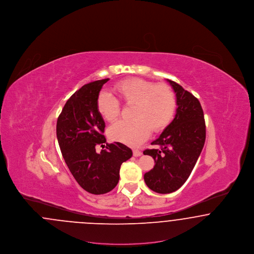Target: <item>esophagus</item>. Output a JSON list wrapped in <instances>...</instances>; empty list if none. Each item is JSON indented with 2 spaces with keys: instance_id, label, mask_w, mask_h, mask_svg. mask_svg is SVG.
<instances>
[{
  "instance_id": "1",
  "label": "esophagus",
  "mask_w": 254,
  "mask_h": 254,
  "mask_svg": "<svg viewBox=\"0 0 254 254\" xmlns=\"http://www.w3.org/2000/svg\"><path fill=\"white\" fill-rule=\"evenodd\" d=\"M143 153H142V151H140L139 149H133V156H135V157H139V156H141Z\"/></svg>"
}]
</instances>
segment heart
<instances>
[{"label": "heart", "instance_id": "heart-1", "mask_svg": "<svg viewBox=\"0 0 254 254\" xmlns=\"http://www.w3.org/2000/svg\"><path fill=\"white\" fill-rule=\"evenodd\" d=\"M113 91L127 106H132V121H121L109 130L111 140L138 146L148 138L150 131L158 133L168 127L176 112L174 91L166 84H155L141 78H129L117 83ZM96 108L108 122L116 121L121 114L120 102L108 92L97 97Z\"/></svg>", "mask_w": 254, "mask_h": 254}]
</instances>
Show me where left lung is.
I'll return each instance as SVG.
<instances>
[{
    "mask_svg": "<svg viewBox=\"0 0 254 254\" xmlns=\"http://www.w3.org/2000/svg\"><path fill=\"white\" fill-rule=\"evenodd\" d=\"M177 101L174 119L151 143L159 148L145 149L155 166L144 175L146 186L157 193L179 190L190 177L205 141L204 112L199 100L177 83L167 80Z\"/></svg>",
    "mask_w": 254,
    "mask_h": 254,
    "instance_id": "left-lung-1",
    "label": "left lung"
}]
</instances>
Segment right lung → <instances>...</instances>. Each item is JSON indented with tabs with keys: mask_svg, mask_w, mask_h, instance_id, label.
<instances>
[{
	"mask_svg": "<svg viewBox=\"0 0 254 254\" xmlns=\"http://www.w3.org/2000/svg\"><path fill=\"white\" fill-rule=\"evenodd\" d=\"M103 79L83 85L62 109L56 127L57 139L64 162L73 177L85 191L108 193L120 179L121 165L132 156V150L121 143L107 144L100 154L97 145L104 147L106 124L96 108Z\"/></svg>",
	"mask_w": 254,
	"mask_h": 254,
	"instance_id": "obj_1",
	"label": "right lung"
}]
</instances>
